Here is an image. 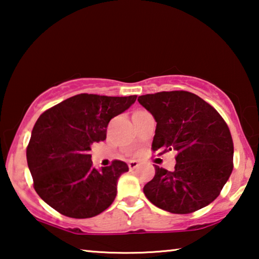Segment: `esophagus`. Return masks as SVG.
<instances>
[{
  "label": "esophagus",
  "instance_id": "obj_1",
  "mask_svg": "<svg viewBox=\"0 0 259 259\" xmlns=\"http://www.w3.org/2000/svg\"><path fill=\"white\" fill-rule=\"evenodd\" d=\"M138 166H139V162H138L137 160H131L128 161V167L130 169H136Z\"/></svg>",
  "mask_w": 259,
  "mask_h": 259
}]
</instances>
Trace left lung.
<instances>
[{
    "mask_svg": "<svg viewBox=\"0 0 259 259\" xmlns=\"http://www.w3.org/2000/svg\"><path fill=\"white\" fill-rule=\"evenodd\" d=\"M139 104L157 122L152 150L177 151L173 171L155 165L144 193L155 206L186 214L211 204L231 176L233 143L221 114L185 91L141 95Z\"/></svg>",
    "mask_w": 259,
    "mask_h": 259,
    "instance_id": "8db88e82",
    "label": "left lung"
}]
</instances>
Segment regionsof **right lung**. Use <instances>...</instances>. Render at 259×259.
I'll return each mask as SVG.
<instances>
[{"mask_svg": "<svg viewBox=\"0 0 259 259\" xmlns=\"http://www.w3.org/2000/svg\"><path fill=\"white\" fill-rule=\"evenodd\" d=\"M137 100L131 97L77 94L42 113L27 147L28 167L41 199L70 218H91L111 206L126 162L93 167L92 145L104 141L112 118Z\"/></svg>", "mask_w": 259, "mask_h": 259, "instance_id": "obj_1", "label": "right lung"}]
</instances>
